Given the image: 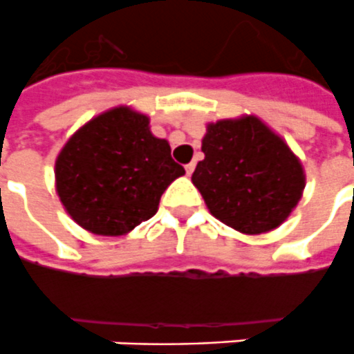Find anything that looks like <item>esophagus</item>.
I'll return each mask as SVG.
<instances>
[{
    "mask_svg": "<svg viewBox=\"0 0 354 354\" xmlns=\"http://www.w3.org/2000/svg\"><path fill=\"white\" fill-rule=\"evenodd\" d=\"M193 170H195V163L185 165V172H187V176H191V174H193Z\"/></svg>",
    "mask_w": 354,
    "mask_h": 354,
    "instance_id": "obj_1",
    "label": "esophagus"
}]
</instances>
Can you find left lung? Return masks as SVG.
Listing matches in <instances>:
<instances>
[{
  "label": "left lung",
  "mask_w": 354,
  "mask_h": 354,
  "mask_svg": "<svg viewBox=\"0 0 354 354\" xmlns=\"http://www.w3.org/2000/svg\"><path fill=\"white\" fill-rule=\"evenodd\" d=\"M191 176L208 210L242 234L277 229L297 208L306 172L289 144L253 114L206 125Z\"/></svg>",
  "instance_id": "left-lung-1"
}]
</instances>
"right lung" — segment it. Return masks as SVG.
I'll return each instance as SVG.
<instances>
[{
	"label": "right lung",
	"mask_w": 354,
	"mask_h": 354,
	"mask_svg": "<svg viewBox=\"0 0 354 354\" xmlns=\"http://www.w3.org/2000/svg\"><path fill=\"white\" fill-rule=\"evenodd\" d=\"M150 118L127 104L75 131L56 157V193L71 219L97 236H124L156 216L165 189L184 176Z\"/></svg>",
	"instance_id": "add662e5"
}]
</instances>
